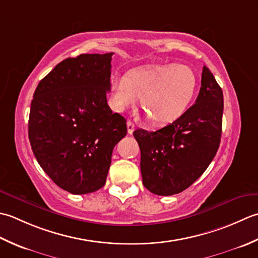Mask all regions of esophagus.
<instances>
[{"label":"esophagus","mask_w":258,"mask_h":258,"mask_svg":"<svg viewBox=\"0 0 258 258\" xmlns=\"http://www.w3.org/2000/svg\"><path fill=\"white\" fill-rule=\"evenodd\" d=\"M127 128H128V134L133 135V133L135 131V124L131 121H128L127 122Z\"/></svg>","instance_id":"34e87169"}]
</instances>
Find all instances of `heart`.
<instances>
[{
	"label": "heart",
	"mask_w": 258,
	"mask_h": 258,
	"mask_svg": "<svg viewBox=\"0 0 258 258\" xmlns=\"http://www.w3.org/2000/svg\"><path fill=\"white\" fill-rule=\"evenodd\" d=\"M197 76L185 64H161L129 71L111 82V101L119 112L134 108L137 98L156 125L171 123L186 111L197 90Z\"/></svg>",
	"instance_id": "obj_1"
}]
</instances>
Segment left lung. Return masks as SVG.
<instances>
[{
	"label": "left lung",
	"instance_id": "obj_1",
	"mask_svg": "<svg viewBox=\"0 0 258 258\" xmlns=\"http://www.w3.org/2000/svg\"><path fill=\"white\" fill-rule=\"evenodd\" d=\"M222 88L207 67L196 103L176 121L157 131L138 129L144 186L155 195L171 196L192 185L207 169L222 137Z\"/></svg>",
	"mask_w": 258,
	"mask_h": 258
}]
</instances>
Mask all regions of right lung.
Returning a JSON list of instances; mask_svg holds the SVG:
<instances>
[{
    "label": "right lung",
    "mask_w": 258,
    "mask_h": 258,
    "mask_svg": "<svg viewBox=\"0 0 258 258\" xmlns=\"http://www.w3.org/2000/svg\"><path fill=\"white\" fill-rule=\"evenodd\" d=\"M112 52L68 57L39 82L31 102L29 139L42 169L75 195L104 186L125 119L107 102Z\"/></svg>",
    "instance_id": "1"
}]
</instances>
